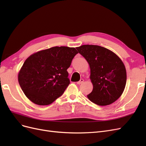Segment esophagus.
Instances as JSON below:
<instances>
[{"mask_svg": "<svg viewBox=\"0 0 146 146\" xmlns=\"http://www.w3.org/2000/svg\"><path fill=\"white\" fill-rule=\"evenodd\" d=\"M83 82H84V80H83V78H81L80 80V81H78V82H77V84H78V85H80V84L82 83Z\"/></svg>", "mask_w": 146, "mask_h": 146, "instance_id": "esophagus-1", "label": "esophagus"}]
</instances>
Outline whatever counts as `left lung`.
I'll return each instance as SVG.
<instances>
[{
  "label": "left lung",
  "mask_w": 146,
  "mask_h": 146,
  "mask_svg": "<svg viewBox=\"0 0 146 146\" xmlns=\"http://www.w3.org/2000/svg\"><path fill=\"white\" fill-rule=\"evenodd\" d=\"M77 49L91 69L93 90L87 95L88 98L100 106L110 105L117 100L127 81L126 69L122 60L112 51L99 46L83 45Z\"/></svg>",
  "instance_id": "obj_1"
}]
</instances>
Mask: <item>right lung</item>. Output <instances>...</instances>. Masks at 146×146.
<instances>
[{"label": "right lung", "mask_w": 146, "mask_h": 146, "mask_svg": "<svg viewBox=\"0 0 146 146\" xmlns=\"http://www.w3.org/2000/svg\"><path fill=\"white\" fill-rule=\"evenodd\" d=\"M77 54L74 47L56 46L30 55L18 74L26 97L39 105L54 102L69 85L67 69Z\"/></svg>", "instance_id": "add662e5"}]
</instances>
